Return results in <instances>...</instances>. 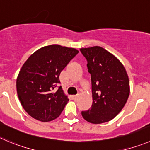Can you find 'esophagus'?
Instances as JSON below:
<instances>
[{
    "label": "esophagus",
    "mask_w": 150,
    "mask_h": 150,
    "mask_svg": "<svg viewBox=\"0 0 150 150\" xmlns=\"http://www.w3.org/2000/svg\"><path fill=\"white\" fill-rule=\"evenodd\" d=\"M78 97V95H74V96H72V98L74 99H76V98Z\"/></svg>",
    "instance_id": "34e87169"
}]
</instances>
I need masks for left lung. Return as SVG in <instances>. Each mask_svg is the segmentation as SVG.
Returning <instances> with one entry per match:
<instances>
[{
	"instance_id": "8db88e82",
	"label": "left lung",
	"mask_w": 150,
	"mask_h": 150,
	"mask_svg": "<svg viewBox=\"0 0 150 150\" xmlns=\"http://www.w3.org/2000/svg\"><path fill=\"white\" fill-rule=\"evenodd\" d=\"M88 61L91 75L93 104L91 109L82 111L87 122L102 124L116 116L127 101L129 82L122 62L100 46L81 48Z\"/></svg>"
}]
</instances>
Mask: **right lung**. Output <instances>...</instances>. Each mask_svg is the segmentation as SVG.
Instances as JSON below:
<instances>
[{
	"mask_svg": "<svg viewBox=\"0 0 150 150\" xmlns=\"http://www.w3.org/2000/svg\"><path fill=\"white\" fill-rule=\"evenodd\" d=\"M79 53L76 48L59 45L42 47L33 53L21 68L17 78V93L27 113L40 122L57 119L68 103L59 74Z\"/></svg>",
	"mask_w": 150,
	"mask_h": 150,
	"instance_id": "1",
	"label": "right lung"
}]
</instances>
